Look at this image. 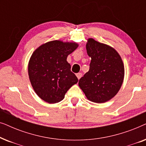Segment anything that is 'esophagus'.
Returning a JSON list of instances; mask_svg holds the SVG:
<instances>
[{"instance_id":"1","label":"esophagus","mask_w":146,"mask_h":146,"mask_svg":"<svg viewBox=\"0 0 146 146\" xmlns=\"http://www.w3.org/2000/svg\"><path fill=\"white\" fill-rule=\"evenodd\" d=\"M76 75V76H77L78 78V80L82 76V73H77Z\"/></svg>"}]
</instances>
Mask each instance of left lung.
I'll return each mask as SVG.
<instances>
[{"instance_id":"8db88e82","label":"left lung","mask_w":146,"mask_h":146,"mask_svg":"<svg viewBox=\"0 0 146 146\" xmlns=\"http://www.w3.org/2000/svg\"><path fill=\"white\" fill-rule=\"evenodd\" d=\"M87 54L91 57L90 69L78 85L89 100L104 103L114 97L124 77V66L117 52L108 45L88 39Z\"/></svg>"}]
</instances>
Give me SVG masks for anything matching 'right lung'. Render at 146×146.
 Returning <instances> with one entry per match:
<instances>
[{"label":"right lung","instance_id":"add662e5","mask_svg":"<svg viewBox=\"0 0 146 146\" xmlns=\"http://www.w3.org/2000/svg\"><path fill=\"white\" fill-rule=\"evenodd\" d=\"M78 46L76 42L53 40L40 46L33 53L28 68L29 79L36 94L44 101L59 102L78 82L66 60Z\"/></svg>","mask_w":146,"mask_h":146}]
</instances>
